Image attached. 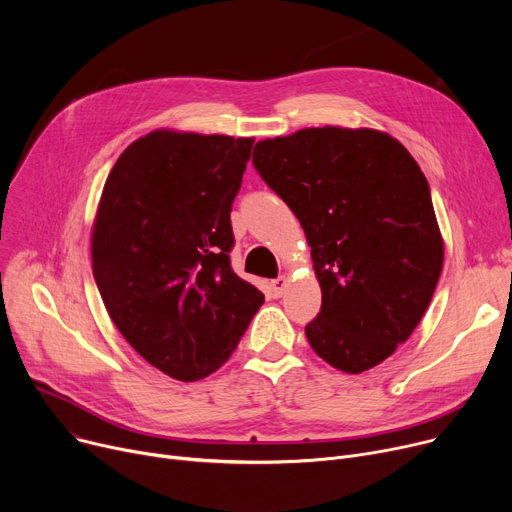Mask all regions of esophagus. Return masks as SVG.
<instances>
[{
  "instance_id": "esophagus-1",
  "label": "esophagus",
  "mask_w": 512,
  "mask_h": 512,
  "mask_svg": "<svg viewBox=\"0 0 512 512\" xmlns=\"http://www.w3.org/2000/svg\"><path fill=\"white\" fill-rule=\"evenodd\" d=\"M288 284H290V280L286 278V276H280V278H276V280H272V292H274V297L278 299V297H282V294L286 292V288H288Z\"/></svg>"
}]
</instances>
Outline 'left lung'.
<instances>
[{"label": "left lung", "mask_w": 512, "mask_h": 512, "mask_svg": "<svg viewBox=\"0 0 512 512\" xmlns=\"http://www.w3.org/2000/svg\"><path fill=\"white\" fill-rule=\"evenodd\" d=\"M253 164L311 247L321 311L305 334L344 373L386 361L421 321L444 240L413 155L373 128H303L255 145Z\"/></svg>", "instance_id": "obj_1"}]
</instances>
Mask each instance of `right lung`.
I'll use <instances>...</instances> for the list:
<instances>
[{"label":"right lung","mask_w":512,"mask_h":512,"mask_svg":"<svg viewBox=\"0 0 512 512\" xmlns=\"http://www.w3.org/2000/svg\"><path fill=\"white\" fill-rule=\"evenodd\" d=\"M255 139L159 128L105 180L91 232L103 305L147 363L180 382L220 369L265 297L230 267V211Z\"/></svg>","instance_id":"right-lung-1"}]
</instances>
